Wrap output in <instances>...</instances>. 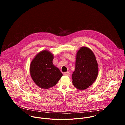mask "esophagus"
<instances>
[{
    "label": "esophagus",
    "instance_id": "1",
    "mask_svg": "<svg viewBox=\"0 0 125 125\" xmlns=\"http://www.w3.org/2000/svg\"><path fill=\"white\" fill-rule=\"evenodd\" d=\"M64 75L67 76H69L70 75V73L69 72H64Z\"/></svg>",
    "mask_w": 125,
    "mask_h": 125
}]
</instances>
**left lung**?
<instances>
[{
    "mask_svg": "<svg viewBox=\"0 0 125 125\" xmlns=\"http://www.w3.org/2000/svg\"><path fill=\"white\" fill-rule=\"evenodd\" d=\"M75 70L72 75L74 86L84 90L93 84L98 74V66L95 55L87 47H81L77 51Z\"/></svg>",
    "mask_w": 125,
    "mask_h": 125,
    "instance_id": "obj_1",
    "label": "left lung"
}]
</instances>
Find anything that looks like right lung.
I'll list each match as a JSON object with an SVG mask.
<instances>
[{
  "mask_svg": "<svg viewBox=\"0 0 125 125\" xmlns=\"http://www.w3.org/2000/svg\"><path fill=\"white\" fill-rule=\"evenodd\" d=\"M54 56L47 50L40 51L32 59L30 73L34 83L43 89L54 86L63 76L60 70L53 64Z\"/></svg>",
  "mask_w": 125,
  "mask_h": 125,
  "instance_id": "1",
  "label": "right lung"
}]
</instances>
